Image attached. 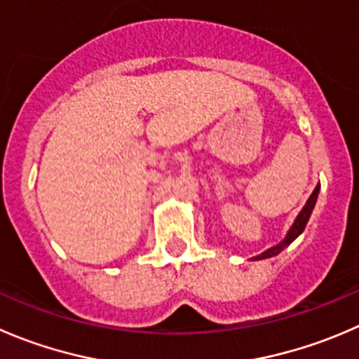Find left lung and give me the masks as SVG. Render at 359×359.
<instances>
[{
  "mask_svg": "<svg viewBox=\"0 0 359 359\" xmlns=\"http://www.w3.org/2000/svg\"><path fill=\"white\" fill-rule=\"evenodd\" d=\"M319 189H321V184H318V186H316V189L312 191V194H311V196H309L307 203L304 205V208H302L300 214L297 215V219H294V222H293V224H291V228L287 229V233H286V236H284V240H280V242L277 243V245L270 247V249L263 250V252H261V254H257V256H254V257H252L254 261L268 259V257L277 256V254L283 252V250L286 249V247L290 245V243L293 242V240H297L298 236H300L302 233H304L305 226H307L309 219H311L312 210H314V207H316V201H318Z\"/></svg>",
  "mask_w": 359,
  "mask_h": 359,
  "instance_id": "8db88e82",
  "label": "left lung"
}]
</instances>
